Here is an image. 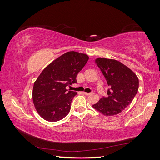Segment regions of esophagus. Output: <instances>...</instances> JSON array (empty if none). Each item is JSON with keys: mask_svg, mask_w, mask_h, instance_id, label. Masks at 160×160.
Returning <instances> with one entry per match:
<instances>
[{"mask_svg": "<svg viewBox=\"0 0 160 160\" xmlns=\"http://www.w3.org/2000/svg\"><path fill=\"white\" fill-rule=\"evenodd\" d=\"M84 95H88V96H89V95H93V93H86V92H83V93Z\"/></svg>", "mask_w": 160, "mask_h": 160, "instance_id": "esophagus-1", "label": "esophagus"}]
</instances>
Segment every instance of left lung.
Listing matches in <instances>:
<instances>
[{
    "label": "left lung",
    "instance_id": "obj_1",
    "mask_svg": "<svg viewBox=\"0 0 160 160\" xmlns=\"http://www.w3.org/2000/svg\"><path fill=\"white\" fill-rule=\"evenodd\" d=\"M95 62L107 81V96L101 98L93 108L104 115L122 112L132 102L139 88V79L134 72L122 62L98 58Z\"/></svg>",
    "mask_w": 160,
    "mask_h": 160
}]
</instances>
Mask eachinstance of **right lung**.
<instances>
[{
  "mask_svg": "<svg viewBox=\"0 0 160 160\" xmlns=\"http://www.w3.org/2000/svg\"><path fill=\"white\" fill-rule=\"evenodd\" d=\"M89 57L75 51L62 55L46 67L34 83L32 100L41 117L48 122H57L68 115L77 92L66 87L77 83L78 72Z\"/></svg>",
  "mask_w": 160,
  "mask_h": 160,
  "instance_id": "add662e5",
  "label": "right lung"
}]
</instances>
